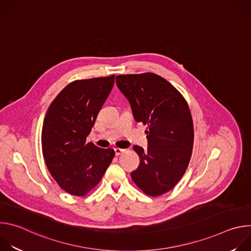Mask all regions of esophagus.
<instances>
[{
    "instance_id": "34e87169",
    "label": "esophagus",
    "mask_w": 251,
    "mask_h": 251,
    "mask_svg": "<svg viewBox=\"0 0 251 251\" xmlns=\"http://www.w3.org/2000/svg\"><path fill=\"white\" fill-rule=\"evenodd\" d=\"M125 152L124 149H120V148H115V154L116 156H120L121 154H123Z\"/></svg>"
}]
</instances>
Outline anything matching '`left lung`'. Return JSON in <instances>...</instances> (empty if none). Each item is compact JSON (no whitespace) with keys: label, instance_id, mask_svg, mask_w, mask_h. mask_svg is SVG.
Instances as JSON below:
<instances>
[{"label":"left lung","instance_id":"obj_1","mask_svg":"<svg viewBox=\"0 0 251 251\" xmlns=\"http://www.w3.org/2000/svg\"><path fill=\"white\" fill-rule=\"evenodd\" d=\"M116 83L131 105L137 122L148 125V149H133L140 157L131 173L146 195L171 191L184 176L193 151L194 125L184 96L169 81L152 73L117 75Z\"/></svg>","mask_w":251,"mask_h":251}]
</instances>
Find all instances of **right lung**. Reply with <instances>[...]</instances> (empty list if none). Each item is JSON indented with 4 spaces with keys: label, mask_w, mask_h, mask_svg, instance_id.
Listing matches in <instances>:
<instances>
[{
    "label": "right lung",
    "mask_w": 251,
    "mask_h": 251,
    "mask_svg": "<svg viewBox=\"0 0 251 251\" xmlns=\"http://www.w3.org/2000/svg\"><path fill=\"white\" fill-rule=\"evenodd\" d=\"M114 75L75 80L50 105L42 131L47 167L66 193L83 197L100 182L113 149L98 148L86 137L113 85Z\"/></svg>",
    "instance_id": "1"
}]
</instances>
